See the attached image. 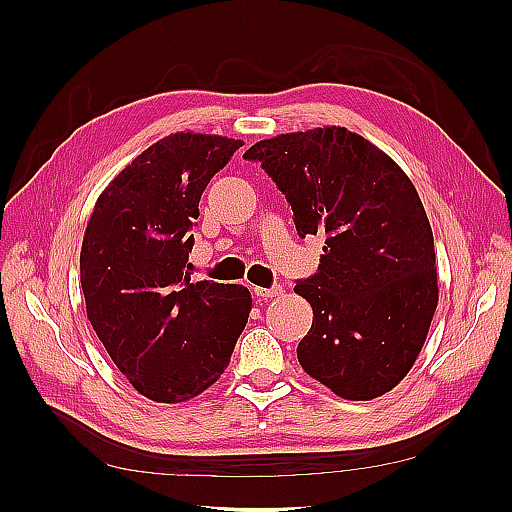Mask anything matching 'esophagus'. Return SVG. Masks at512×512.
<instances>
[{"instance_id":"obj_1","label":"esophagus","mask_w":512,"mask_h":512,"mask_svg":"<svg viewBox=\"0 0 512 512\" xmlns=\"http://www.w3.org/2000/svg\"><path fill=\"white\" fill-rule=\"evenodd\" d=\"M284 290L280 286H273V288H254V294L260 299H273V297H280Z\"/></svg>"}]
</instances>
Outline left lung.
<instances>
[{
    "label": "left lung",
    "instance_id": "obj_1",
    "mask_svg": "<svg viewBox=\"0 0 512 512\" xmlns=\"http://www.w3.org/2000/svg\"><path fill=\"white\" fill-rule=\"evenodd\" d=\"M243 158L273 177L301 237H324L318 273L294 286L314 312L301 367L350 401L389 393L438 307L433 235L410 177L342 126L277 134Z\"/></svg>",
    "mask_w": 512,
    "mask_h": 512
}]
</instances>
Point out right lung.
<instances>
[{
    "label": "right lung",
    "mask_w": 512,
    "mask_h": 512,
    "mask_svg": "<svg viewBox=\"0 0 512 512\" xmlns=\"http://www.w3.org/2000/svg\"><path fill=\"white\" fill-rule=\"evenodd\" d=\"M243 141L160 138L98 196L81 247L87 318L134 391L179 404L224 374L252 312L241 284L190 277V228L211 177Z\"/></svg>",
    "instance_id": "add662e5"
}]
</instances>
